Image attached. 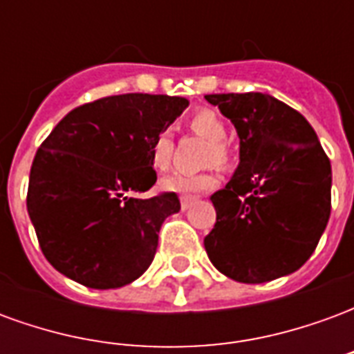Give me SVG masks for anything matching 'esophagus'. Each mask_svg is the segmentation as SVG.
Segmentation results:
<instances>
[{
    "label": "esophagus",
    "instance_id": "34e87169",
    "mask_svg": "<svg viewBox=\"0 0 354 354\" xmlns=\"http://www.w3.org/2000/svg\"><path fill=\"white\" fill-rule=\"evenodd\" d=\"M193 203H195V201L193 199H180V207H182V210H189V208L193 207Z\"/></svg>",
    "mask_w": 354,
    "mask_h": 354
}]
</instances>
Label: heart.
<instances>
[{
	"label": "heart",
	"mask_w": 354,
	"mask_h": 354,
	"mask_svg": "<svg viewBox=\"0 0 354 354\" xmlns=\"http://www.w3.org/2000/svg\"><path fill=\"white\" fill-rule=\"evenodd\" d=\"M192 129L199 132L201 136L208 138L214 146L212 151V161L222 162L225 159V149L223 142L227 138V127L214 111H199L192 117ZM170 155H172V134L169 129H161L151 140V165L155 170H167L170 165ZM218 185V176L214 172H174L170 176L162 178L161 187L165 192L174 193L180 197H197L203 193L214 189Z\"/></svg>",
	"instance_id": "b5f03b06"
}]
</instances>
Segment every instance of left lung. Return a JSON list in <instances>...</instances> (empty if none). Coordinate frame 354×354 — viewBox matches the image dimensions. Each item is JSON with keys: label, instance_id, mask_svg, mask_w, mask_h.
<instances>
[{"label": "left lung", "instance_id": "1", "mask_svg": "<svg viewBox=\"0 0 354 354\" xmlns=\"http://www.w3.org/2000/svg\"><path fill=\"white\" fill-rule=\"evenodd\" d=\"M239 136V167L210 201L205 237L212 266L237 282L294 273L311 258L330 218L332 167L299 111L266 93L207 94Z\"/></svg>", "mask_w": 354, "mask_h": 354}]
</instances>
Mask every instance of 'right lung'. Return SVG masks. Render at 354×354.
<instances>
[{
    "label": "right lung",
    "mask_w": 354,
    "mask_h": 354,
    "mask_svg": "<svg viewBox=\"0 0 354 354\" xmlns=\"http://www.w3.org/2000/svg\"><path fill=\"white\" fill-rule=\"evenodd\" d=\"M187 98L129 93L72 109L35 153L28 214L45 258L83 286L121 288L153 261L174 193L142 199L157 182L151 140Z\"/></svg>",
    "instance_id": "obj_1"
}]
</instances>
